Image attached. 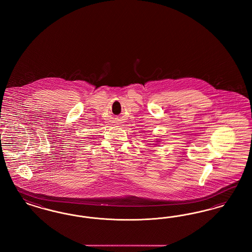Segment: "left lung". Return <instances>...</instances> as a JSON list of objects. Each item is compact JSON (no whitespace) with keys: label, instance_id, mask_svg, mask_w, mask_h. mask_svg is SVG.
Listing matches in <instances>:
<instances>
[{"label":"left lung","instance_id":"8db88e82","mask_svg":"<svg viewBox=\"0 0 252 252\" xmlns=\"http://www.w3.org/2000/svg\"><path fill=\"white\" fill-rule=\"evenodd\" d=\"M157 142H159V141H157Z\"/></svg>","mask_w":252,"mask_h":252}]
</instances>
